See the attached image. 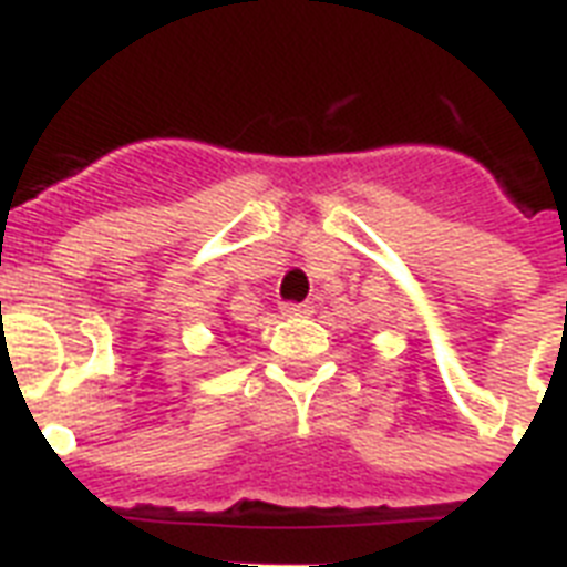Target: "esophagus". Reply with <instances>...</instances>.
<instances>
[{"label":"esophagus","instance_id":"34e87169","mask_svg":"<svg viewBox=\"0 0 567 567\" xmlns=\"http://www.w3.org/2000/svg\"><path fill=\"white\" fill-rule=\"evenodd\" d=\"M280 312H284V316H310L312 307L307 305V301H284V305H280Z\"/></svg>","mask_w":567,"mask_h":567}]
</instances>
